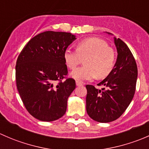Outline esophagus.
Segmentation results:
<instances>
[{
	"label": "esophagus",
	"mask_w": 149,
	"mask_h": 149,
	"mask_svg": "<svg viewBox=\"0 0 149 149\" xmlns=\"http://www.w3.org/2000/svg\"><path fill=\"white\" fill-rule=\"evenodd\" d=\"M76 86H80L84 85V84L82 83L81 81H76Z\"/></svg>",
	"instance_id": "1"
}]
</instances>
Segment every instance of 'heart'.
Listing matches in <instances>:
<instances>
[{
    "mask_svg": "<svg viewBox=\"0 0 149 149\" xmlns=\"http://www.w3.org/2000/svg\"><path fill=\"white\" fill-rule=\"evenodd\" d=\"M64 59L71 70L76 68L86 59V65L72 72L71 76L76 80L87 81L97 76L104 79L109 75L115 67V54L106 41L89 37L79 42L77 49H66Z\"/></svg>",
    "mask_w": 149,
    "mask_h": 149,
    "instance_id": "heart-1",
    "label": "heart"
}]
</instances>
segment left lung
I'll use <instances>...</instances> for the list:
<instances>
[{"label": "left lung", "instance_id": "1", "mask_svg": "<svg viewBox=\"0 0 149 149\" xmlns=\"http://www.w3.org/2000/svg\"><path fill=\"white\" fill-rule=\"evenodd\" d=\"M118 58L113 70L98 84L102 90L86 85V112L94 120L109 123L119 118L134 96L138 76L136 61L127 45L115 38Z\"/></svg>", "mask_w": 149, "mask_h": 149}]
</instances>
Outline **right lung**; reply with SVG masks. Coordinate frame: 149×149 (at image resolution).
<instances>
[{
	"mask_svg": "<svg viewBox=\"0 0 149 149\" xmlns=\"http://www.w3.org/2000/svg\"><path fill=\"white\" fill-rule=\"evenodd\" d=\"M76 39L63 31H47L28 42L16 61V81L29 113L41 121L63 116L76 81L68 78L64 53Z\"/></svg>",
	"mask_w": 149,
	"mask_h": 149,
	"instance_id": "1",
	"label": "right lung"
}]
</instances>
